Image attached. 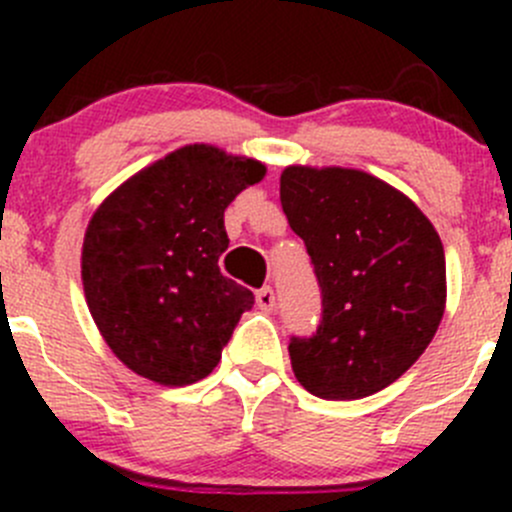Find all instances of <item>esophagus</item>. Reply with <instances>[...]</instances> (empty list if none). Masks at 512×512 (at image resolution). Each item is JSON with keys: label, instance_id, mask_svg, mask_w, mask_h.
<instances>
[{"label": "esophagus", "instance_id": "esophagus-1", "mask_svg": "<svg viewBox=\"0 0 512 512\" xmlns=\"http://www.w3.org/2000/svg\"><path fill=\"white\" fill-rule=\"evenodd\" d=\"M255 299H257V307L265 309V312H272V309H275V289L272 287L257 289Z\"/></svg>", "mask_w": 512, "mask_h": 512}]
</instances>
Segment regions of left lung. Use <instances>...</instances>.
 <instances>
[{"instance_id":"8db88e82","label":"left lung","mask_w":512,"mask_h":512,"mask_svg":"<svg viewBox=\"0 0 512 512\" xmlns=\"http://www.w3.org/2000/svg\"><path fill=\"white\" fill-rule=\"evenodd\" d=\"M280 200L322 289L317 332L289 339L294 376L329 401L386 389L426 352L446 309L436 227L404 193L354 168L289 165Z\"/></svg>"}]
</instances>
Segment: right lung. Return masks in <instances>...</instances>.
I'll use <instances>...</instances> for the list:
<instances>
[{
	"label": "right lung",
	"instance_id": "obj_1",
	"mask_svg": "<svg viewBox=\"0 0 512 512\" xmlns=\"http://www.w3.org/2000/svg\"><path fill=\"white\" fill-rule=\"evenodd\" d=\"M265 178L260 160L205 143L128 178L94 213L81 280L98 332L138 376L188 386L218 366L255 294L220 272L225 208Z\"/></svg>",
	"mask_w": 512,
	"mask_h": 512
}]
</instances>
